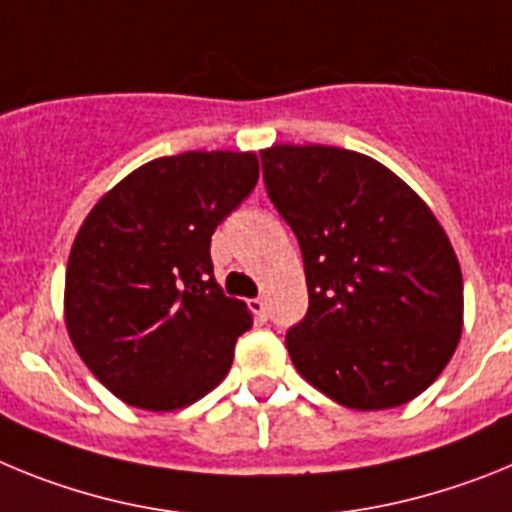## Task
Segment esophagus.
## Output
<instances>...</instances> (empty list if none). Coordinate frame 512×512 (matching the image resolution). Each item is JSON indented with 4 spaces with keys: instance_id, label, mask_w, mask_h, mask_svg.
<instances>
[{
    "instance_id": "esophagus-1",
    "label": "esophagus",
    "mask_w": 512,
    "mask_h": 512,
    "mask_svg": "<svg viewBox=\"0 0 512 512\" xmlns=\"http://www.w3.org/2000/svg\"><path fill=\"white\" fill-rule=\"evenodd\" d=\"M250 309L255 317L260 319H268V301L262 299V296H257V299H250Z\"/></svg>"
}]
</instances>
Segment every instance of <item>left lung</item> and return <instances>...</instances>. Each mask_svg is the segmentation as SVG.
Returning a JSON list of instances; mask_svg holds the SVG:
<instances>
[{
	"instance_id": "left-lung-1",
	"label": "left lung",
	"mask_w": 512,
	"mask_h": 512,
	"mask_svg": "<svg viewBox=\"0 0 512 512\" xmlns=\"http://www.w3.org/2000/svg\"><path fill=\"white\" fill-rule=\"evenodd\" d=\"M260 159L304 255L309 311L286 335L296 371L350 410L420 397L464 327L459 260L428 203L358 151L275 144Z\"/></svg>"
}]
</instances>
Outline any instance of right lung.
Returning <instances> with one entry per match:
<instances>
[{
	"instance_id": "right-lung-1",
	"label": "right lung",
	"mask_w": 512,
	"mask_h": 512,
	"mask_svg": "<svg viewBox=\"0 0 512 512\" xmlns=\"http://www.w3.org/2000/svg\"><path fill=\"white\" fill-rule=\"evenodd\" d=\"M257 177L252 151L151 159L79 226L66 265V330L84 366L131 407L180 410L229 373L252 314L213 278L211 234Z\"/></svg>"
}]
</instances>
